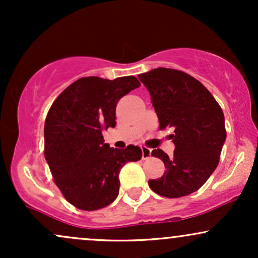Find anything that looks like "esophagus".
Wrapping results in <instances>:
<instances>
[{"mask_svg":"<svg viewBox=\"0 0 258 258\" xmlns=\"http://www.w3.org/2000/svg\"><path fill=\"white\" fill-rule=\"evenodd\" d=\"M142 159L146 160V159H149L150 155H152V149H149V148L147 147H142Z\"/></svg>","mask_w":258,"mask_h":258,"instance_id":"obj_1","label":"esophagus"}]
</instances>
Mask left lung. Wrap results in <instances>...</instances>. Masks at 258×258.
Here are the masks:
<instances>
[{
    "instance_id": "8db88e82",
    "label": "left lung",
    "mask_w": 258,
    "mask_h": 258,
    "mask_svg": "<svg viewBox=\"0 0 258 258\" xmlns=\"http://www.w3.org/2000/svg\"><path fill=\"white\" fill-rule=\"evenodd\" d=\"M150 93L160 130L172 127V156L161 149L152 155L164 161V176L148 182L153 191L180 198L197 191L214 173L224 142L221 106L201 82L179 70L158 68L138 75Z\"/></svg>"
}]
</instances>
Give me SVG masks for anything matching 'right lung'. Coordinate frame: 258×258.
I'll list each match as a JSON object with an SVG mask.
<instances>
[{"label":"right lung","instance_id":"obj_1","mask_svg":"<svg viewBox=\"0 0 258 258\" xmlns=\"http://www.w3.org/2000/svg\"><path fill=\"white\" fill-rule=\"evenodd\" d=\"M135 76L82 78L61 92L44 122V158L54 183L72 205L94 211L119 195V172L142 158V149L110 148L103 131L116 125V104L138 88Z\"/></svg>","mask_w":258,"mask_h":258}]
</instances>
